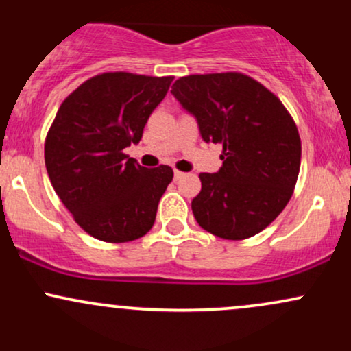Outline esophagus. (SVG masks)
Segmentation results:
<instances>
[{"label":"esophagus","mask_w":351,"mask_h":351,"mask_svg":"<svg viewBox=\"0 0 351 351\" xmlns=\"http://www.w3.org/2000/svg\"><path fill=\"white\" fill-rule=\"evenodd\" d=\"M183 176H184V173H181V171H178V170H175V180L183 178Z\"/></svg>","instance_id":"34e87169"}]
</instances>
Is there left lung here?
I'll return each instance as SVG.
<instances>
[{
	"mask_svg": "<svg viewBox=\"0 0 351 351\" xmlns=\"http://www.w3.org/2000/svg\"><path fill=\"white\" fill-rule=\"evenodd\" d=\"M171 94L198 120L206 143L223 145V167L201 173L195 219L223 239L256 236L287 206L302 145L291 114L269 88L241 72L193 74Z\"/></svg>",
	"mask_w": 351,
	"mask_h": 351,
	"instance_id": "obj_1",
	"label": "left lung"
}]
</instances>
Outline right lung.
Listing matches in <instances>:
<instances>
[{"mask_svg":"<svg viewBox=\"0 0 351 351\" xmlns=\"http://www.w3.org/2000/svg\"><path fill=\"white\" fill-rule=\"evenodd\" d=\"M171 80L104 72L60 104L44 143L46 170L75 223L95 239L128 243L155 223L173 170L140 167L123 150L140 142Z\"/></svg>","mask_w":351,"mask_h":351,"instance_id":"1","label":"right lung"}]
</instances>
